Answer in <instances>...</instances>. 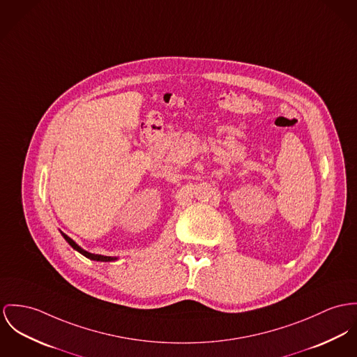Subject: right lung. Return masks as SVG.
Listing matches in <instances>:
<instances>
[{"label":"right lung","mask_w":357,"mask_h":357,"mask_svg":"<svg viewBox=\"0 0 357 357\" xmlns=\"http://www.w3.org/2000/svg\"><path fill=\"white\" fill-rule=\"evenodd\" d=\"M62 236L65 238V241L70 245V246L73 247L75 250H77L80 254H82L84 257H86V258H89V259H92V261H100V262H111V261H115L116 258L115 257H106V255H99V254H92V252H88V251H85L84 248L79 246L75 241H72L68 235H65V234H62Z\"/></svg>","instance_id":"1"}]
</instances>
